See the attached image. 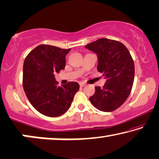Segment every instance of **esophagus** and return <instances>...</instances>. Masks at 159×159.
<instances>
[{
    "mask_svg": "<svg viewBox=\"0 0 159 159\" xmlns=\"http://www.w3.org/2000/svg\"><path fill=\"white\" fill-rule=\"evenodd\" d=\"M85 85H86V84H85V83H83V82H81V83H80V86L81 87H84Z\"/></svg>",
    "mask_w": 159,
    "mask_h": 159,
    "instance_id": "1",
    "label": "esophagus"
}]
</instances>
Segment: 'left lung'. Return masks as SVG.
<instances>
[{"mask_svg": "<svg viewBox=\"0 0 159 159\" xmlns=\"http://www.w3.org/2000/svg\"><path fill=\"white\" fill-rule=\"evenodd\" d=\"M85 48L97 54L98 70L106 78L104 86L95 87L89 100L100 111H113L123 104L132 89L135 75L132 57L125 45L108 39H99Z\"/></svg>", "mask_w": 159, "mask_h": 159, "instance_id": "1", "label": "left lung"}]
</instances>
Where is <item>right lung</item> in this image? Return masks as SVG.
I'll return each instance as SVG.
<instances>
[{"label": "right lung", "instance_id": "obj_1", "mask_svg": "<svg viewBox=\"0 0 159 159\" xmlns=\"http://www.w3.org/2000/svg\"><path fill=\"white\" fill-rule=\"evenodd\" d=\"M70 50L41 44L32 50L24 60V92L32 106L46 116L56 118L67 111L80 89L75 82L58 86L54 77L65 67V57Z\"/></svg>", "mask_w": 159, "mask_h": 159}]
</instances>
